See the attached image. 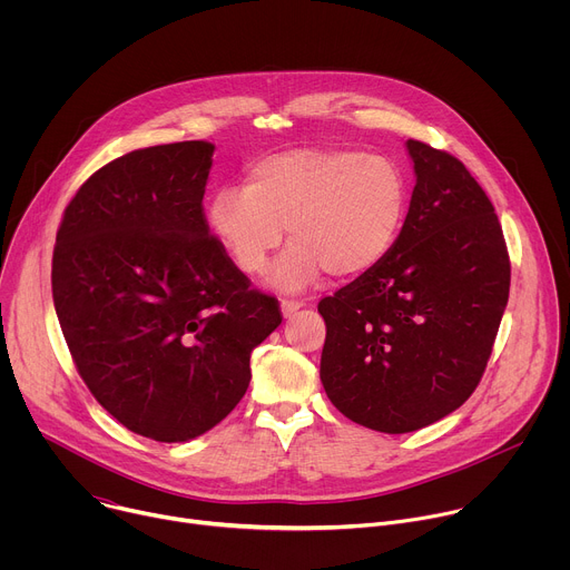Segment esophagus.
<instances>
[{
    "label": "esophagus",
    "mask_w": 570,
    "mask_h": 570,
    "mask_svg": "<svg viewBox=\"0 0 570 570\" xmlns=\"http://www.w3.org/2000/svg\"><path fill=\"white\" fill-rule=\"evenodd\" d=\"M302 306H304L302 302H295V299H282V306H279V308H282V315H284V317H293Z\"/></svg>",
    "instance_id": "esophagus-1"
}]
</instances>
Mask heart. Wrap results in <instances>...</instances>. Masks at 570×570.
Wrapping results in <instances>:
<instances>
[{
  "label": "heart",
  "mask_w": 570,
  "mask_h": 570,
  "mask_svg": "<svg viewBox=\"0 0 570 570\" xmlns=\"http://www.w3.org/2000/svg\"><path fill=\"white\" fill-rule=\"evenodd\" d=\"M409 209V185L394 159L341 148H297L264 157L246 187L212 194L207 229L232 264L262 275L284 240L271 284L295 293L322 271L336 279L372 271L392 250Z\"/></svg>",
  "instance_id": "1"
}]
</instances>
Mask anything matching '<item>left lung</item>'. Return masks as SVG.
I'll return each mask as SVG.
<instances>
[{
    "label": "left lung",
    "instance_id": "obj_1",
    "mask_svg": "<svg viewBox=\"0 0 570 570\" xmlns=\"http://www.w3.org/2000/svg\"><path fill=\"white\" fill-rule=\"evenodd\" d=\"M405 148L417 183L392 250L317 304L324 392L352 422L392 435L471 396L510 295L492 200L458 157L417 139Z\"/></svg>",
    "mask_w": 570,
    "mask_h": 570
}]
</instances>
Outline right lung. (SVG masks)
<instances>
[{
  "mask_svg": "<svg viewBox=\"0 0 570 570\" xmlns=\"http://www.w3.org/2000/svg\"><path fill=\"white\" fill-rule=\"evenodd\" d=\"M214 144L126 153L76 191L51 288L80 379L128 431L189 442L250 385V354L282 324L207 229Z\"/></svg>",
  "mask_w": 570,
  "mask_h": 570,
  "instance_id": "right-lung-1",
  "label": "right lung"
}]
</instances>
